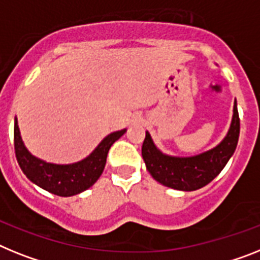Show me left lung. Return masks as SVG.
Listing matches in <instances>:
<instances>
[{"label": "left lung", "mask_w": 260, "mask_h": 260, "mask_svg": "<svg viewBox=\"0 0 260 260\" xmlns=\"http://www.w3.org/2000/svg\"><path fill=\"white\" fill-rule=\"evenodd\" d=\"M239 137V117L234 101L233 117L226 136L214 148L191 157H177L162 153L146 131L141 154L153 178L166 187L179 191H195L217 177L234 154Z\"/></svg>", "instance_id": "8db88e82"}]
</instances>
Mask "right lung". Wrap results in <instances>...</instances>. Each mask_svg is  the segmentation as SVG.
Returning a JSON list of instances; mask_svg holds the SVG:
<instances>
[{
	"label": "right lung",
	"instance_id": "obj_1",
	"mask_svg": "<svg viewBox=\"0 0 260 260\" xmlns=\"http://www.w3.org/2000/svg\"><path fill=\"white\" fill-rule=\"evenodd\" d=\"M127 129L116 131L98 144L94 150L81 161L74 164H51L35 157L28 152L21 136L18 120H14V148L17 161L22 171L34 184L57 196H73L86 191L102 175L107 153L112 144L120 139Z\"/></svg>",
	"mask_w": 260,
	"mask_h": 260
}]
</instances>
